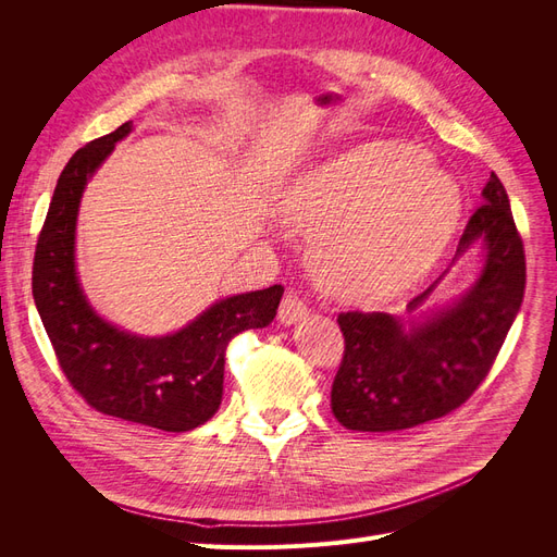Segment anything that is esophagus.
Wrapping results in <instances>:
<instances>
[{"label": "esophagus", "instance_id": "esophagus-1", "mask_svg": "<svg viewBox=\"0 0 557 557\" xmlns=\"http://www.w3.org/2000/svg\"><path fill=\"white\" fill-rule=\"evenodd\" d=\"M307 315V305L299 299V295L295 290H288L281 299V307H278V320L283 325H290L297 323Z\"/></svg>", "mask_w": 557, "mask_h": 557}]
</instances>
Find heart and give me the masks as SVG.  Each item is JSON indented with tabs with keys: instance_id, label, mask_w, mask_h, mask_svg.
<instances>
[{
	"instance_id": "1",
	"label": "heart",
	"mask_w": 557,
	"mask_h": 557,
	"mask_svg": "<svg viewBox=\"0 0 557 557\" xmlns=\"http://www.w3.org/2000/svg\"><path fill=\"white\" fill-rule=\"evenodd\" d=\"M460 188L423 150L367 144L313 166L285 197V218L313 232L320 288L350 305L391 301L423 278L448 246Z\"/></svg>"
}]
</instances>
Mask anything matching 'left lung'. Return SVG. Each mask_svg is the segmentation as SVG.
<instances>
[{"label": "left lung", "instance_id": "8db88e82", "mask_svg": "<svg viewBox=\"0 0 557 557\" xmlns=\"http://www.w3.org/2000/svg\"><path fill=\"white\" fill-rule=\"evenodd\" d=\"M471 242L485 244V267L453 309L409 330L381 311L336 318L344 358L332 383V413L344 428L395 432L423 425L460 409L491 374L525 293V248L495 172L462 232L458 256ZM430 290L409 301V309Z\"/></svg>", "mask_w": 557, "mask_h": 557}]
</instances>
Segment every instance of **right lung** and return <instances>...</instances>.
<instances>
[{
  "instance_id": "right-lung-1",
  "label": "right lung",
  "mask_w": 557,
  "mask_h": 557,
  "mask_svg": "<svg viewBox=\"0 0 557 557\" xmlns=\"http://www.w3.org/2000/svg\"><path fill=\"white\" fill-rule=\"evenodd\" d=\"M129 129L132 123H123L66 162L37 239L32 295L62 374L88 407L164 432H188L221 407L230 342L272 323L283 285L218 301L162 339L125 334L92 313L74 269L78 201L88 176Z\"/></svg>"
}]
</instances>
